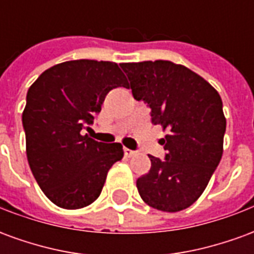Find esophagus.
<instances>
[{
  "label": "esophagus",
  "mask_w": 254,
  "mask_h": 254,
  "mask_svg": "<svg viewBox=\"0 0 254 254\" xmlns=\"http://www.w3.org/2000/svg\"><path fill=\"white\" fill-rule=\"evenodd\" d=\"M124 152H125V156H127V158H132V156L137 154V151H133V149L129 148H124Z\"/></svg>",
  "instance_id": "34e87169"
}]
</instances>
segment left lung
<instances>
[{"mask_svg": "<svg viewBox=\"0 0 254 254\" xmlns=\"http://www.w3.org/2000/svg\"><path fill=\"white\" fill-rule=\"evenodd\" d=\"M133 98L151 107L152 124L167 130L166 159L152 155L151 169L137 180L149 207L178 212L205 190L223 155L226 117L218 91L189 67L171 61L121 64Z\"/></svg>", "mask_w": 254, "mask_h": 254, "instance_id": "1", "label": "left lung"}]
</instances>
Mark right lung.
Listing matches in <instances>:
<instances>
[{"label": "right lung", "mask_w": 254, "mask_h": 254, "mask_svg": "<svg viewBox=\"0 0 254 254\" xmlns=\"http://www.w3.org/2000/svg\"><path fill=\"white\" fill-rule=\"evenodd\" d=\"M121 85L127 81L116 63L74 60L49 67L28 89L23 111L27 159L39 188L58 207L92 204L111 166L122 159L120 143L81 134L107 92Z\"/></svg>", "instance_id": "obj_1"}]
</instances>
